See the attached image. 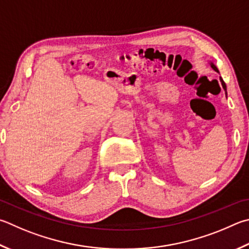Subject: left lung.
Here are the masks:
<instances>
[{"instance_id":"8db88e82","label":"left lung","mask_w":249,"mask_h":249,"mask_svg":"<svg viewBox=\"0 0 249 249\" xmlns=\"http://www.w3.org/2000/svg\"><path fill=\"white\" fill-rule=\"evenodd\" d=\"M211 67H212V69H213L215 71H218V73H219V71H218V69H216V66L213 64V63H211ZM220 80H221V83H222V86H223V88H224V90H227V85H225V83H224V81H223V79L222 78H221L220 77Z\"/></svg>"}]
</instances>
